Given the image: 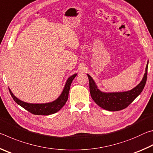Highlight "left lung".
Listing matches in <instances>:
<instances>
[{
  "mask_svg": "<svg viewBox=\"0 0 153 153\" xmlns=\"http://www.w3.org/2000/svg\"><path fill=\"white\" fill-rule=\"evenodd\" d=\"M148 63L146 65V72L140 83L132 90L122 92H102L98 89L92 77L88 74L89 79L90 95L97 104L105 110L117 111L124 109L132 102L134 99L143 90L147 79Z\"/></svg>",
  "mask_w": 153,
  "mask_h": 153,
  "instance_id": "obj_1",
  "label": "left lung"
}]
</instances>
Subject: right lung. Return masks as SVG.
I'll return each instance as SVG.
<instances>
[{
	"mask_svg": "<svg viewBox=\"0 0 153 153\" xmlns=\"http://www.w3.org/2000/svg\"><path fill=\"white\" fill-rule=\"evenodd\" d=\"M77 76V74H74L71 77H69L68 79L67 80L65 86L64 87V89L62 92L61 94L59 96L57 99L54 100L52 102L45 103V104H32V103H27L18 99L15 97L13 94L11 90H9L10 94H11L12 98L16 102L18 105L21 107L24 108L25 110L29 111L33 115H48L51 114L55 113L59 111L61 108L63 107L65 104L67 99H68V95L69 89L71 84V82L73 81L75 77Z\"/></svg>",
	"mask_w": 153,
	"mask_h": 153,
	"instance_id": "obj_1",
	"label": "right lung"
}]
</instances>
